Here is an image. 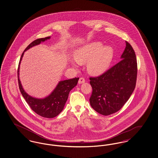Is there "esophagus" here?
<instances>
[{"label":"esophagus","instance_id":"esophagus-1","mask_svg":"<svg viewBox=\"0 0 158 158\" xmlns=\"http://www.w3.org/2000/svg\"><path fill=\"white\" fill-rule=\"evenodd\" d=\"M85 82V78L83 77H81L79 78V79L78 83H79V84H81V83H84Z\"/></svg>","mask_w":158,"mask_h":158}]
</instances>
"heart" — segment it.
<instances>
[{"mask_svg":"<svg viewBox=\"0 0 158 158\" xmlns=\"http://www.w3.org/2000/svg\"><path fill=\"white\" fill-rule=\"evenodd\" d=\"M114 51L110 47H104L100 42H94L76 51L74 57L81 64L89 61L88 70L92 74L104 73L113 59Z\"/></svg>","mask_w":158,"mask_h":158,"instance_id":"b5f03b06","label":"heart"}]
</instances>
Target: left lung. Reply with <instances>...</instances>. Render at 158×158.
Returning <instances> with one entry per match:
<instances>
[{
	"label": "left lung",
	"mask_w": 158,
	"mask_h": 158,
	"mask_svg": "<svg viewBox=\"0 0 158 158\" xmlns=\"http://www.w3.org/2000/svg\"><path fill=\"white\" fill-rule=\"evenodd\" d=\"M121 55V60L104 73L90 77L92 92L89 102L92 108L104 115L119 111L135 88L137 63L135 52L130 43Z\"/></svg>",
	"instance_id": "8db88e82"
}]
</instances>
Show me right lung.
<instances>
[{
  "mask_svg": "<svg viewBox=\"0 0 158 158\" xmlns=\"http://www.w3.org/2000/svg\"><path fill=\"white\" fill-rule=\"evenodd\" d=\"M50 38V37L38 38L27 46L21 55L17 72L19 88L23 97L35 113L43 117L48 118L56 117L62 111L65 103L68 100L69 94L77 85L79 77L60 81L49 96L44 99H37L31 97L23 90L19 78V69L24 52L31 47L40 44L41 42H43Z\"/></svg>",
  "mask_w": 158,
  "mask_h": 158,
  "instance_id": "add662e5",
  "label": "right lung"
}]
</instances>
